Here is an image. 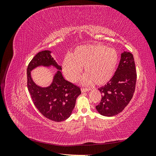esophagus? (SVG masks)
Wrapping results in <instances>:
<instances>
[{
    "label": "esophagus",
    "mask_w": 156,
    "mask_h": 156,
    "mask_svg": "<svg viewBox=\"0 0 156 156\" xmlns=\"http://www.w3.org/2000/svg\"><path fill=\"white\" fill-rule=\"evenodd\" d=\"M90 90V88H81V91L83 92H88Z\"/></svg>",
    "instance_id": "obj_1"
}]
</instances>
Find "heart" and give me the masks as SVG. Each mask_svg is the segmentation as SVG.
I'll return each mask as SVG.
<instances>
[{"label": "heart", "instance_id": "b5f03b06", "mask_svg": "<svg viewBox=\"0 0 156 156\" xmlns=\"http://www.w3.org/2000/svg\"><path fill=\"white\" fill-rule=\"evenodd\" d=\"M119 62L115 49L102 44L79 46L72 55L68 54L62 62L63 72L71 82L77 81L83 72L87 73L81 79L84 84L94 82L98 85L107 83L112 78Z\"/></svg>", "mask_w": 156, "mask_h": 156}]
</instances>
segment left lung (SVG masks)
Returning <instances> with one entry per match:
<instances>
[{"instance_id": "8db88e82", "label": "left lung", "mask_w": 156, "mask_h": 156, "mask_svg": "<svg viewBox=\"0 0 156 156\" xmlns=\"http://www.w3.org/2000/svg\"><path fill=\"white\" fill-rule=\"evenodd\" d=\"M136 81L133 56L130 52L121 54L120 63L112 78L107 84L99 88L101 100L96 106L98 112L105 116L119 114L133 98Z\"/></svg>"}]
</instances>
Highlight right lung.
<instances>
[{"instance_id":"add662e5","label":"right lung","mask_w":156,"mask_h":156,"mask_svg":"<svg viewBox=\"0 0 156 156\" xmlns=\"http://www.w3.org/2000/svg\"><path fill=\"white\" fill-rule=\"evenodd\" d=\"M51 51H43L37 53L27 68V87L34 105L45 118L55 122H62L70 116L77 98L81 94L80 88L63 77L59 66L52 57ZM53 65L58 69L53 82L48 87H41L33 81L31 71L38 66Z\"/></svg>"}]
</instances>
